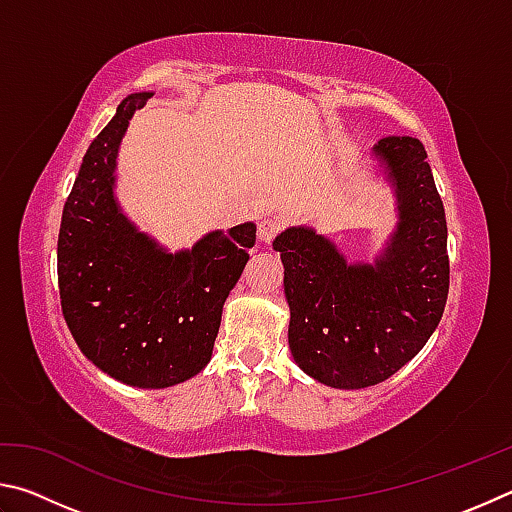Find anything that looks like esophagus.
Here are the masks:
<instances>
[{"label": "esophagus", "mask_w": 512, "mask_h": 512, "mask_svg": "<svg viewBox=\"0 0 512 512\" xmlns=\"http://www.w3.org/2000/svg\"><path fill=\"white\" fill-rule=\"evenodd\" d=\"M280 232H282V223L277 219H262L257 225V235L264 241V244H271V241L280 235Z\"/></svg>", "instance_id": "34e87169"}]
</instances>
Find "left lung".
Masks as SVG:
<instances>
[{
    "instance_id": "8db88e82",
    "label": "left lung",
    "mask_w": 512,
    "mask_h": 512,
    "mask_svg": "<svg viewBox=\"0 0 512 512\" xmlns=\"http://www.w3.org/2000/svg\"><path fill=\"white\" fill-rule=\"evenodd\" d=\"M372 153L395 187L400 223L375 264H348L311 228L273 241L291 309L298 366L332 388H366L406 366L443 318L449 291L445 207L415 137H384Z\"/></svg>"
}]
</instances>
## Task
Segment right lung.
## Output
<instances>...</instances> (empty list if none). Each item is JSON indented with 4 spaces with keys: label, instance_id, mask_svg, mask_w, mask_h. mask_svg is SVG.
I'll return each instance as SVG.
<instances>
[{
    "label": "right lung",
    "instance_id": "right-lung-1",
    "mask_svg": "<svg viewBox=\"0 0 512 512\" xmlns=\"http://www.w3.org/2000/svg\"><path fill=\"white\" fill-rule=\"evenodd\" d=\"M151 92L119 103L94 137L58 232V291L76 345L99 370L137 388H167L212 359L221 311L255 246V225L214 230L167 253L135 228L115 198L117 151Z\"/></svg>",
    "mask_w": 512,
    "mask_h": 512
}]
</instances>
